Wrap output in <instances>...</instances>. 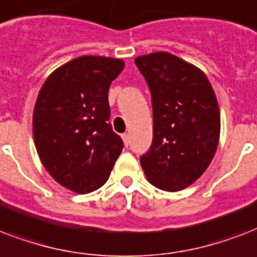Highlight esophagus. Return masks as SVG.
<instances>
[{"mask_svg": "<svg viewBox=\"0 0 257 257\" xmlns=\"http://www.w3.org/2000/svg\"><path fill=\"white\" fill-rule=\"evenodd\" d=\"M122 141H124V144L126 145V147H128L129 145V140H131V139H129V135L128 133H124V135H122Z\"/></svg>", "mask_w": 257, "mask_h": 257, "instance_id": "1", "label": "esophagus"}]
</instances>
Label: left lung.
<instances>
[{
	"label": "left lung",
	"mask_w": 257,
	"mask_h": 257,
	"mask_svg": "<svg viewBox=\"0 0 257 257\" xmlns=\"http://www.w3.org/2000/svg\"><path fill=\"white\" fill-rule=\"evenodd\" d=\"M148 82L153 108V140L140 157L147 179L159 189L181 191L203 175L215 156L220 110L203 70L171 53L135 60Z\"/></svg>",
	"instance_id": "left-lung-1"
}]
</instances>
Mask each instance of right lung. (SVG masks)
Segmentation results:
<instances>
[{
    "label": "right lung",
    "mask_w": 257,
    "mask_h": 257,
    "mask_svg": "<svg viewBox=\"0 0 257 257\" xmlns=\"http://www.w3.org/2000/svg\"><path fill=\"white\" fill-rule=\"evenodd\" d=\"M122 69L120 58L81 56L54 70L38 93L33 137L40 160L76 193L102 187L122 151L108 102L109 86Z\"/></svg>",
    "instance_id": "add662e5"
}]
</instances>
